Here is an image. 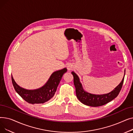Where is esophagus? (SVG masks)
<instances>
[{
  "label": "esophagus",
  "mask_w": 133,
  "mask_h": 133,
  "mask_svg": "<svg viewBox=\"0 0 133 133\" xmlns=\"http://www.w3.org/2000/svg\"><path fill=\"white\" fill-rule=\"evenodd\" d=\"M72 68H73V67H72V66L71 65H68V66H67V69H68V71L72 70Z\"/></svg>",
  "instance_id": "esophagus-1"
}]
</instances>
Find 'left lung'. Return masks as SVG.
I'll return each mask as SVG.
<instances>
[{
  "instance_id": "1",
  "label": "left lung",
  "mask_w": 133,
  "mask_h": 133,
  "mask_svg": "<svg viewBox=\"0 0 133 133\" xmlns=\"http://www.w3.org/2000/svg\"><path fill=\"white\" fill-rule=\"evenodd\" d=\"M74 77V84L75 87L76 97L78 100L87 106L92 107H99L103 106L114 99L119 94L122 88L124 81V77L121 82L111 92L103 95H95L90 94L83 90L78 76L74 72H72ZM125 75V71H124Z\"/></svg>"
}]
</instances>
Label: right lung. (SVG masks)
<instances>
[{
  "label": "right lung",
  "mask_w": 133,
  "mask_h": 133,
  "mask_svg": "<svg viewBox=\"0 0 133 133\" xmlns=\"http://www.w3.org/2000/svg\"><path fill=\"white\" fill-rule=\"evenodd\" d=\"M67 72L66 68L54 72L50 76L46 84L42 87L35 90H27L18 86L12 76V84L16 92L29 103H44L52 98L62 76Z\"/></svg>",
  "instance_id": "right-lung-1"
}]
</instances>
